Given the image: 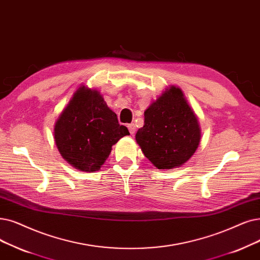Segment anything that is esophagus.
Returning <instances> with one entry per match:
<instances>
[{
  "mask_svg": "<svg viewBox=\"0 0 260 260\" xmlns=\"http://www.w3.org/2000/svg\"><path fill=\"white\" fill-rule=\"evenodd\" d=\"M127 127H128V129H129V133H131L132 135H134L135 133H136V125H135L134 123H131V124H128Z\"/></svg>",
  "mask_w": 260,
  "mask_h": 260,
  "instance_id": "1",
  "label": "esophagus"
}]
</instances>
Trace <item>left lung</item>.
I'll list each match as a JSON object with an SVG mask.
<instances>
[{"instance_id":"left-lung-1","label":"left lung","mask_w":260,"mask_h":260,"mask_svg":"<svg viewBox=\"0 0 260 260\" xmlns=\"http://www.w3.org/2000/svg\"><path fill=\"white\" fill-rule=\"evenodd\" d=\"M136 141L159 170L180 167L192 157L201 141V127L182 89L170 86L145 109Z\"/></svg>"}]
</instances>
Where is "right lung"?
I'll use <instances>...</instances> for the list:
<instances>
[{"label": "right lung", "mask_w": 260, "mask_h": 260, "mask_svg": "<svg viewBox=\"0 0 260 260\" xmlns=\"http://www.w3.org/2000/svg\"><path fill=\"white\" fill-rule=\"evenodd\" d=\"M129 132L95 89L81 86L55 122L56 146L68 164L84 172L99 171L112 145Z\"/></svg>", "instance_id": "right-lung-1"}]
</instances>
